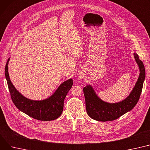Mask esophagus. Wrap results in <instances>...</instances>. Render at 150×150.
Returning a JSON list of instances; mask_svg holds the SVG:
<instances>
[{
  "instance_id": "34e87169",
  "label": "esophagus",
  "mask_w": 150,
  "mask_h": 150,
  "mask_svg": "<svg viewBox=\"0 0 150 150\" xmlns=\"http://www.w3.org/2000/svg\"><path fill=\"white\" fill-rule=\"evenodd\" d=\"M83 77V75H79V78H81Z\"/></svg>"
}]
</instances>
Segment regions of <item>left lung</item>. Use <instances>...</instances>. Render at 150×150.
<instances>
[{
    "label": "left lung",
    "mask_w": 150,
    "mask_h": 150,
    "mask_svg": "<svg viewBox=\"0 0 150 150\" xmlns=\"http://www.w3.org/2000/svg\"><path fill=\"white\" fill-rule=\"evenodd\" d=\"M134 55L140 69V74L131 93L124 100L113 104L105 103L96 95L91 86L88 85L83 88L86 111L92 119L102 122L114 121L130 111L136 105L142 90L145 78V70L144 63L139 59V55L136 53L134 54Z\"/></svg>",
    "instance_id": "1"
}]
</instances>
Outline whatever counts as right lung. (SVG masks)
Wrapping results in <instances>:
<instances>
[{
	"instance_id": "add662e5",
	"label": "right lung",
	"mask_w": 150,
	"mask_h": 150,
	"mask_svg": "<svg viewBox=\"0 0 150 150\" xmlns=\"http://www.w3.org/2000/svg\"><path fill=\"white\" fill-rule=\"evenodd\" d=\"M9 61V58L5 66V74L10 95L16 107L19 110L37 120L48 121L57 119L63 112L64 99L73 85L72 79L63 83L49 98L42 101L31 100L19 93L10 80L8 67Z\"/></svg>"
}]
</instances>
